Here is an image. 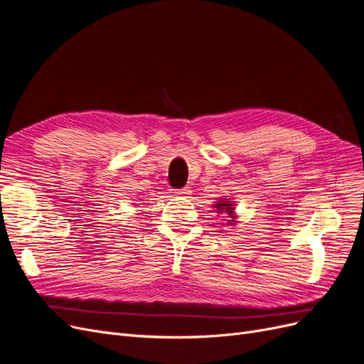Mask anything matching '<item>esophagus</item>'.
Here are the masks:
<instances>
[{
    "label": "esophagus",
    "mask_w": 364,
    "mask_h": 364,
    "mask_svg": "<svg viewBox=\"0 0 364 364\" xmlns=\"http://www.w3.org/2000/svg\"><path fill=\"white\" fill-rule=\"evenodd\" d=\"M176 196H188L191 193L190 188H181V190H174L173 191Z\"/></svg>",
    "instance_id": "1"
}]
</instances>
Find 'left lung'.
Instances as JSON below:
<instances>
[{"mask_svg": "<svg viewBox=\"0 0 364 364\" xmlns=\"http://www.w3.org/2000/svg\"><path fill=\"white\" fill-rule=\"evenodd\" d=\"M214 208H217V213H226L228 215H229V218H235V215H234V205L230 203V200H220L218 203H215V206ZM228 222H230V225H234L232 222L234 220H228Z\"/></svg>", "mask_w": 364, "mask_h": 364, "instance_id": "1", "label": "left lung"}]
</instances>
